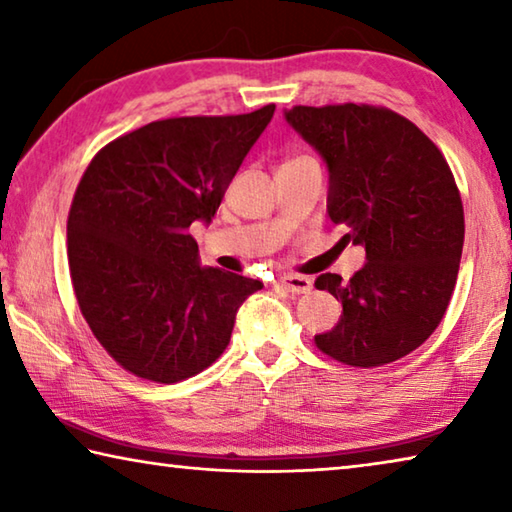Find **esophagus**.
Returning a JSON list of instances; mask_svg holds the SVG:
<instances>
[{"label":"esophagus","instance_id":"esophagus-1","mask_svg":"<svg viewBox=\"0 0 512 512\" xmlns=\"http://www.w3.org/2000/svg\"><path fill=\"white\" fill-rule=\"evenodd\" d=\"M277 284L289 293H309L314 282H311V277L307 275H282Z\"/></svg>","mask_w":512,"mask_h":512}]
</instances>
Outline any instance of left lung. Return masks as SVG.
<instances>
[{"label":"left lung","mask_w":512,"mask_h":512,"mask_svg":"<svg viewBox=\"0 0 512 512\" xmlns=\"http://www.w3.org/2000/svg\"><path fill=\"white\" fill-rule=\"evenodd\" d=\"M284 117L323 155L329 219L368 259L348 282L316 277V289L343 305L336 327L314 336L316 348L354 368L402 359L440 325L456 287L465 219L452 169L413 121L388 108L293 106Z\"/></svg>","instance_id":"1"}]
</instances>
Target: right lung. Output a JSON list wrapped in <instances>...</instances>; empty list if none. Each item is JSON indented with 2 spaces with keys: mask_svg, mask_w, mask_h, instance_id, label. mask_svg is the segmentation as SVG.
Here are the masks:
<instances>
[{
  "mask_svg": "<svg viewBox=\"0 0 512 512\" xmlns=\"http://www.w3.org/2000/svg\"><path fill=\"white\" fill-rule=\"evenodd\" d=\"M273 112L151 121L85 169L67 216L69 275L92 334L135 377L176 384L212 366L241 302L264 287L198 264L189 225L212 221Z\"/></svg>",
  "mask_w": 512,
  "mask_h": 512,
  "instance_id": "add662e5",
  "label": "right lung"
}]
</instances>
